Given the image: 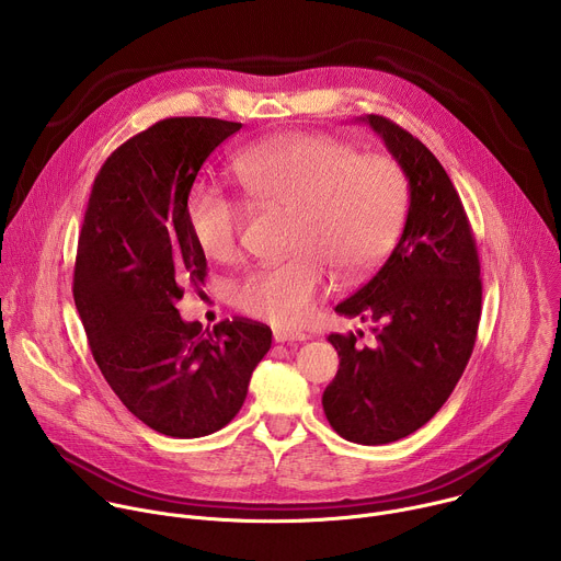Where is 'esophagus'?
<instances>
[{
  "label": "esophagus",
  "instance_id": "obj_1",
  "mask_svg": "<svg viewBox=\"0 0 561 561\" xmlns=\"http://www.w3.org/2000/svg\"><path fill=\"white\" fill-rule=\"evenodd\" d=\"M273 337H275V342L277 344H293V342H306V340H310V335H306V333H301V331H288V329H275L273 331Z\"/></svg>",
  "mask_w": 561,
  "mask_h": 561
}]
</instances>
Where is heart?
<instances>
[{"label": "heart", "instance_id": "obj_1", "mask_svg": "<svg viewBox=\"0 0 561 561\" xmlns=\"http://www.w3.org/2000/svg\"><path fill=\"white\" fill-rule=\"evenodd\" d=\"M247 197L288 210L279 264L257 266L232 286L244 312L277 327H297L324 290L327 267L357 277L394 247L409 213V178L390 154H359L327 135H288L257 144L232 162ZM186 221L204 257L237 255L244 208L224 193L197 186L186 199Z\"/></svg>", "mask_w": 561, "mask_h": 561}]
</instances>
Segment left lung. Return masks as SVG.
<instances>
[{"label":"left lung","instance_id":"obj_1","mask_svg":"<svg viewBox=\"0 0 561 561\" xmlns=\"http://www.w3.org/2000/svg\"><path fill=\"white\" fill-rule=\"evenodd\" d=\"M409 178L411 206L383 266L335 306L370 319V344L329 335L340 355L322 394L327 420L348 442L379 446L422 428L450 397L477 337L482 279L461 199L437 157L409 130L366 115Z\"/></svg>","mask_w":561,"mask_h":561}]
</instances>
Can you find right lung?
<instances>
[{
  "label": "right lung",
  "mask_w": 561,
  "mask_h": 561,
  "mask_svg": "<svg viewBox=\"0 0 561 561\" xmlns=\"http://www.w3.org/2000/svg\"><path fill=\"white\" fill-rule=\"evenodd\" d=\"M242 124L171 117L100 169L79 232L72 297L91 353L122 404L152 431L193 439L242 409L271 329L234 317L204 331L175 304L204 284L186 199L208 154Z\"/></svg>",
  "instance_id": "obj_1"
}]
</instances>
